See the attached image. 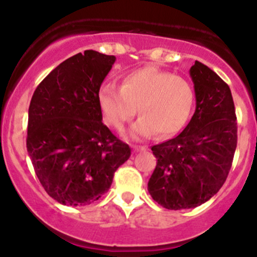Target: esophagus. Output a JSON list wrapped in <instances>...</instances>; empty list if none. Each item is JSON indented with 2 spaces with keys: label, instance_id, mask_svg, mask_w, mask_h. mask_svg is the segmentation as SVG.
<instances>
[{
  "label": "esophagus",
  "instance_id": "1",
  "mask_svg": "<svg viewBox=\"0 0 257 257\" xmlns=\"http://www.w3.org/2000/svg\"><path fill=\"white\" fill-rule=\"evenodd\" d=\"M133 150H134V153L143 152V150H145V147H133Z\"/></svg>",
  "mask_w": 257,
  "mask_h": 257
}]
</instances>
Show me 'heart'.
Segmentation results:
<instances>
[{"label": "heart", "mask_w": 257, "mask_h": 257, "mask_svg": "<svg viewBox=\"0 0 257 257\" xmlns=\"http://www.w3.org/2000/svg\"><path fill=\"white\" fill-rule=\"evenodd\" d=\"M195 93L185 78L155 67H144L125 74L120 89L105 85L99 93V107L105 123L118 132L134 118L138 108L141 118L132 126V137L160 138L175 136L188 121Z\"/></svg>", "instance_id": "b5f03b06"}]
</instances>
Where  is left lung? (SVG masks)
Returning <instances> with one entry per match:
<instances>
[{"label":"left lung","instance_id":"8db88e82","mask_svg":"<svg viewBox=\"0 0 257 257\" xmlns=\"http://www.w3.org/2000/svg\"><path fill=\"white\" fill-rule=\"evenodd\" d=\"M196 108L180 134L153 145L157 167L148 183L152 198L165 209L201 205L224 185L237 144L231 90L214 71L195 61L190 68Z\"/></svg>","mask_w":257,"mask_h":257}]
</instances>
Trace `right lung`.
<instances>
[{"label":"right lung","instance_id":"right-lung-1","mask_svg":"<svg viewBox=\"0 0 257 257\" xmlns=\"http://www.w3.org/2000/svg\"><path fill=\"white\" fill-rule=\"evenodd\" d=\"M115 57L88 49L62 62L36 88L27 152L40 183L59 204L83 206L107 193L131 157L102 121L99 89Z\"/></svg>","mask_w":257,"mask_h":257}]
</instances>
